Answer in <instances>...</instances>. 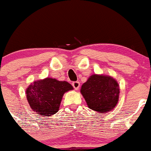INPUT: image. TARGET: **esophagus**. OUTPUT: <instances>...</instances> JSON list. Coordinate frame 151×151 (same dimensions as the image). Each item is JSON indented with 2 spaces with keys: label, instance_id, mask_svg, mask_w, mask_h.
Listing matches in <instances>:
<instances>
[{
  "label": "esophagus",
  "instance_id": "1",
  "mask_svg": "<svg viewBox=\"0 0 151 151\" xmlns=\"http://www.w3.org/2000/svg\"><path fill=\"white\" fill-rule=\"evenodd\" d=\"M72 86H73V88H75V90H78L80 87V83L78 81H75L72 83Z\"/></svg>",
  "mask_w": 151,
  "mask_h": 151
}]
</instances>
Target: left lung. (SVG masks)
<instances>
[{"instance_id":"obj_1","label":"left lung","mask_w":151,"mask_h":151,"mask_svg":"<svg viewBox=\"0 0 151 151\" xmlns=\"http://www.w3.org/2000/svg\"><path fill=\"white\" fill-rule=\"evenodd\" d=\"M81 93L91 109L104 114L112 110L119 100L117 81L109 76H91L81 88Z\"/></svg>"}]
</instances>
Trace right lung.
Masks as SVG:
<instances>
[{"instance_id": "1", "label": "right lung", "mask_w": 151, "mask_h": 151, "mask_svg": "<svg viewBox=\"0 0 151 151\" xmlns=\"http://www.w3.org/2000/svg\"><path fill=\"white\" fill-rule=\"evenodd\" d=\"M73 89L69 83L47 78L29 86L26 93L30 107L37 114L50 116L58 111L63 94Z\"/></svg>"}]
</instances>
